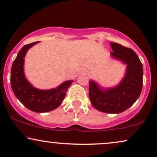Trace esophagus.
I'll return each instance as SVG.
<instances>
[{
  "mask_svg": "<svg viewBox=\"0 0 157 157\" xmlns=\"http://www.w3.org/2000/svg\"><path fill=\"white\" fill-rule=\"evenodd\" d=\"M85 73H86V71H85Z\"/></svg>",
  "mask_w": 157,
  "mask_h": 157,
  "instance_id": "34e87169",
  "label": "esophagus"
}]
</instances>
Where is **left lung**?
Wrapping results in <instances>:
<instances>
[{
  "mask_svg": "<svg viewBox=\"0 0 157 157\" xmlns=\"http://www.w3.org/2000/svg\"><path fill=\"white\" fill-rule=\"evenodd\" d=\"M111 55L127 66L125 77L117 87L102 90L92 80L89 82V99L94 107L104 113H119L130 108L140 97L143 85V68L131 48L111 43Z\"/></svg>",
  "mask_w": 157,
  "mask_h": 157,
  "instance_id": "obj_1",
  "label": "left lung"
}]
</instances>
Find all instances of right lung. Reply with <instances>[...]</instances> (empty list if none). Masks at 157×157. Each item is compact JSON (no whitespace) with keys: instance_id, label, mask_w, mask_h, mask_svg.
I'll return each mask as SVG.
<instances>
[{"instance_id":"right-lung-1","label":"right lung","mask_w":157,"mask_h":157,"mask_svg":"<svg viewBox=\"0 0 157 157\" xmlns=\"http://www.w3.org/2000/svg\"><path fill=\"white\" fill-rule=\"evenodd\" d=\"M37 43L38 41L27 44L20 50L12 63L10 82L16 97L25 107L34 112L44 113L52 111L60 105L68 88L73 81H66L57 89L44 91L34 88L26 80L23 73L24 57L27 50Z\"/></svg>"}]
</instances>
